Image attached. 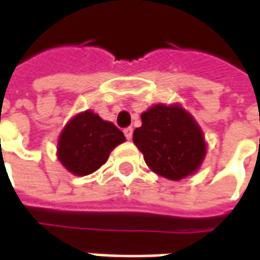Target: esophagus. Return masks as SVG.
<instances>
[{
    "instance_id": "1",
    "label": "esophagus",
    "mask_w": 260,
    "mask_h": 260,
    "mask_svg": "<svg viewBox=\"0 0 260 260\" xmlns=\"http://www.w3.org/2000/svg\"><path fill=\"white\" fill-rule=\"evenodd\" d=\"M123 134H125L126 139H131V138H132V134H134V129H132L131 126H128V128H125V129H123Z\"/></svg>"
}]
</instances>
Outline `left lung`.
I'll list each match as a JSON object with an SVG mask.
<instances>
[{
  "label": "left lung",
  "instance_id": "left-lung-1",
  "mask_svg": "<svg viewBox=\"0 0 260 260\" xmlns=\"http://www.w3.org/2000/svg\"><path fill=\"white\" fill-rule=\"evenodd\" d=\"M141 119L132 139L155 174L181 181L201 167L206 153L204 134L183 108L153 105Z\"/></svg>",
  "mask_w": 260,
  "mask_h": 260
}]
</instances>
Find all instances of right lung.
I'll list each match as a JSON object with an SVG mask.
<instances>
[{
  "instance_id": "right-lung-1",
  "label": "right lung",
  "mask_w": 260,
  "mask_h": 260,
  "mask_svg": "<svg viewBox=\"0 0 260 260\" xmlns=\"http://www.w3.org/2000/svg\"><path fill=\"white\" fill-rule=\"evenodd\" d=\"M123 141L122 131L114 123L85 111L63 128L58 142V159L74 175H89L100 169L111 151Z\"/></svg>"
}]
</instances>
